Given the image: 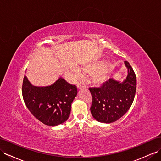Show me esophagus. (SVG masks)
Wrapping results in <instances>:
<instances>
[{
	"label": "esophagus",
	"instance_id": "obj_1",
	"mask_svg": "<svg viewBox=\"0 0 161 161\" xmlns=\"http://www.w3.org/2000/svg\"><path fill=\"white\" fill-rule=\"evenodd\" d=\"M76 86H77V89H82V88H84L85 86L84 83H82V82L79 81V82L77 83Z\"/></svg>",
	"mask_w": 161,
	"mask_h": 161
}]
</instances>
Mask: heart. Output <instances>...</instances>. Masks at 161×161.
Instances as JSON below:
<instances>
[{
	"label": "heart",
	"mask_w": 161,
	"mask_h": 161,
	"mask_svg": "<svg viewBox=\"0 0 161 161\" xmlns=\"http://www.w3.org/2000/svg\"><path fill=\"white\" fill-rule=\"evenodd\" d=\"M85 73L91 75V81L95 86H102L109 79L110 71L106 67L103 68L102 64H89L82 69Z\"/></svg>",
	"instance_id": "obj_1"
}]
</instances>
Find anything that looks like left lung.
<instances>
[{"label": "left lung", "mask_w": 161, "mask_h": 161, "mask_svg": "<svg viewBox=\"0 0 161 161\" xmlns=\"http://www.w3.org/2000/svg\"><path fill=\"white\" fill-rule=\"evenodd\" d=\"M127 76L120 82L112 79L99 88H89L92 95L91 112L98 122L111 123L121 118L131 106L136 91V76L127 61Z\"/></svg>", "instance_id": "8db88e82"}]
</instances>
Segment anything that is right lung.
<instances>
[{
  "label": "right lung",
  "mask_w": 161,
  "mask_h": 161,
  "mask_svg": "<svg viewBox=\"0 0 161 161\" xmlns=\"http://www.w3.org/2000/svg\"><path fill=\"white\" fill-rule=\"evenodd\" d=\"M76 95V86L62 77L51 85L36 86L24 76L22 95L25 106L36 119L47 126H58L68 120Z\"/></svg>",
  "instance_id": "obj_1"
}]
</instances>
